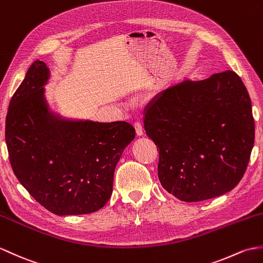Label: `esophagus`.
Masks as SVG:
<instances>
[{"label":"esophagus","mask_w":263,"mask_h":263,"mask_svg":"<svg viewBox=\"0 0 263 263\" xmlns=\"http://www.w3.org/2000/svg\"><path fill=\"white\" fill-rule=\"evenodd\" d=\"M134 129H136L137 136H139V137L142 136V134H143V129H142L141 123H139V122H136V123H134Z\"/></svg>","instance_id":"34e87169"}]
</instances>
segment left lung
Segmentation results:
<instances>
[{"label": "left lung", "instance_id": "left-lung-1", "mask_svg": "<svg viewBox=\"0 0 263 263\" xmlns=\"http://www.w3.org/2000/svg\"><path fill=\"white\" fill-rule=\"evenodd\" d=\"M143 123L159 148L161 185L180 200L219 196L246 173L254 119L247 87L234 71L172 85L151 101Z\"/></svg>", "mask_w": 263, "mask_h": 263}]
</instances>
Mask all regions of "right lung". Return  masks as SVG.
Wrapping results in <instances>:
<instances>
[{
    "label": "right lung",
    "mask_w": 263,
    "mask_h": 263,
    "mask_svg": "<svg viewBox=\"0 0 263 263\" xmlns=\"http://www.w3.org/2000/svg\"><path fill=\"white\" fill-rule=\"evenodd\" d=\"M44 62L35 60L12 96L5 141L14 175L53 214L99 211L113 192L114 170L136 130L124 121L66 122L48 113Z\"/></svg>",
    "instance_id": "right-lung-1"
}]
</instances>
